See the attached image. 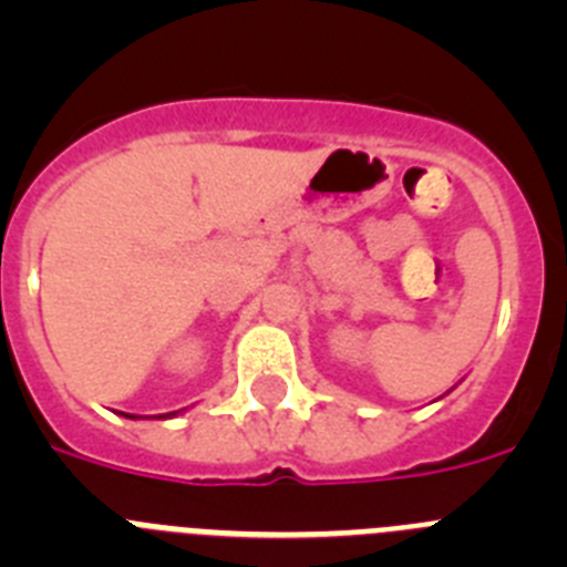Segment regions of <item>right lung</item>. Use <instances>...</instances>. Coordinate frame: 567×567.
Listing matches in <instances>:
<instances>
[{"label": "right lung", "mask_w": 567, "mask_h": 567, "mask_svg": "<svg viewBox=\"0 0 567 567\" xmlns=\"http://www.w3.org/2000/svg\"><path fill=\"white\" fill-rule=\"evenodd\" d=\"M175 414H178V412H169V414H158V417H162V420H169V417H175ZM124 417H130V420H138V417H135V414H124Z\"/></svg>", "instance_id": "add662e5"}]
</instances>
